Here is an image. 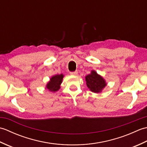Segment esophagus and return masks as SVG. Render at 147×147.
Segmentation results:
<instances>
[{
    "label": "esophagus",
    "instance_id": "obj_1",
    "mask_svg": "<svg viewBox=\"0 0 147 147\" xmlns=\"http://www.w3.org/2000/svg\"><path fill=\"white\" fill-rule=\"evenodd\" d=\"M78 71H73V72H70V74H71V75H73V76H76L78 75Z\"/></svg>",
    "mask_w": 147,
    "mask_h": 147
}]
</instances>
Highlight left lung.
<instances>
[{"instance_id": "8db88e82", "label": "left lung", "mask_w": 147, "mask_h": 147, "mask_svg": "<svg viewBox=\"0 0 147 147\" xmlns=\"http://www.w3.org/2000/svg\"><path fill=\"white\" fill-rule=\"evenodd\" d=\"M86 84L90 91L94 93H100L107 85L105 80L96 73L95 71H92L91 73L85 77Z\"/></svg>"}]
</instances>
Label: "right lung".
<instances>
[{
  "label": "right lung",
  "instance_id": "1",
  "mask_svg": "<svg viewBox=\"0 0 147 147\" xmlns=\"http://www.w3.org/2000/svg\"><path fill=\"white\" fill-rule=\"evenodd\" d=\"M63 77L64 75L62 74H56V75L53 76L47 85L46 88L51 92H55L58 91L61 88L60 86L62 83Z\"/></svg>",
  "mask_w": 147,
  "mask_h": 147
}]
</instances>
